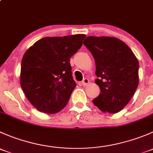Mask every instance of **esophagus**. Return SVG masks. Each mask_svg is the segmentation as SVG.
Here are the masks:
<instances>
[{
    "label": "esophagus",
    "instance_id": "1",
    "mask_svg": "<svg viewBox=\"0 0 153 153\" xmlns=\"http://www.w3.org/2000/svg\"><path fill=\"white\" fill-rule=\"evenodd\" d=\"M89 81L88 78H84V79L82 81V82H81V84H82L83 86H86L88 84H89Z\"/></svg>",
    "mask_w": 153,
    "mask_h": 153
}]
</instances>
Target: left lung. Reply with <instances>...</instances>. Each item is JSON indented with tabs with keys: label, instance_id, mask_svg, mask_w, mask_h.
Returning a JSON list of instances; mask_svg holds the SVG:
<instances>
[{
	"label": "left lung",
	"instance_id": "left-lung-1",
	"mask_svg": "<svg viewBox=\"0 0 153 153\" xmlns=\"http://www.w3.org/2000/svg\"><path fill=\"white\" fill-rule=\"evenodd\" d=\"M84 45L95 59V82L101 89L92 102L104 112H120L138 86V59L124 42L114 37L88 36Z\"/></svg>",
	"mask_w": 153,
	"mask_h": 153
}]
</instances>
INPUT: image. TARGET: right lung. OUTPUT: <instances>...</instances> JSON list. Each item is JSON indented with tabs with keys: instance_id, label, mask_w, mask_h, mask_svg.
Wrapping results in <instances>:
<instances>
[{
	"instance_id": "1",
	"label": "right lung",
	"mask_w": 153,
	"mask_h": 153,
	"mask_svg": "<svg viewBox=\"0 0 153 153\" xmlns=\"http://www.w3.org/2000/svg\"><path fill=\"white\" fill-rule=\"evenodd\" d=\"M85 37H46L24 53L20 83L27 99L40 112L55 114L67 105L76 86L69 58L81 47Z\"/></svg>"
}]
</instances>
